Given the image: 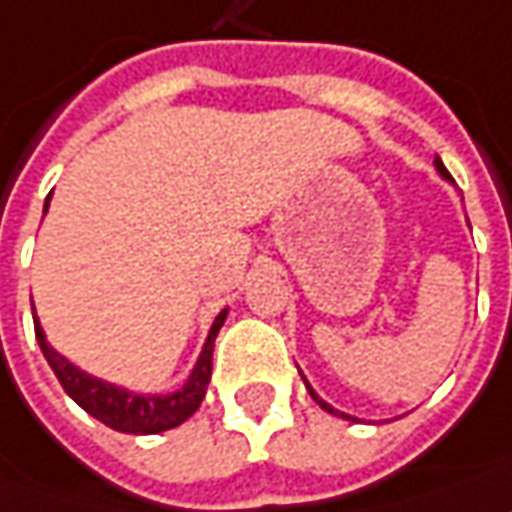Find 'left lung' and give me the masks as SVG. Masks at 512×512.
<instances>
[{"mask_svg":"<svg viewBox=\"0 0 512 512\" xmlns=\"http://www.w3.org/2000/svg\"><path fill=\"white\" fill-rule=\"evenodd\" d=\"M436 169H439V172H442V175H445V178H450V172H448V169H445V164H442V161H439V158H436ZM309 394H311V399H314V402H317V405H320V408H323V411H328V414H337V411H334V408H331V405H326V402H323V399L317 397V394H314V391H311V388H309ZM337 416H343V419H351V416H345V414H337Z\"/></svg>","mask_w":512,"mask_h":512,"instance_id":"left-lung-1","label":"left lung"}]
</instances>
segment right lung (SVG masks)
Returning <instances> with one entry per match:
<instances>
[{"mask_svg":"<svg viewBox=\"0 0 512 512\" xmlns=\"http://www.w3.org/2000/svg\"><path fill=\"white\" fill-rule=\"evenodd\" d=\"M223 320H226V311H221L215 317L212 331H209L206 345H203L201 351V360L195 365L192 377L186 379V385L181 391L167 394V397H138V394L124 391V388H115V385H107L101 379L84 374L73 362H67L62 354H56L47 345L45 331H42L39 323H36V340H39V348L45 354L47 365L59 377L64 391L76 399L87 414L96 416L98 422H104L113 431L158 433L181 425V422H186L189 416L201 408L203 397H206V385L212 379V348H215V337L221 331Z\"/></svg>","mask_w":512,"mask_h":512,"instance_id":"1","label":"right lung"}]
</instances>
